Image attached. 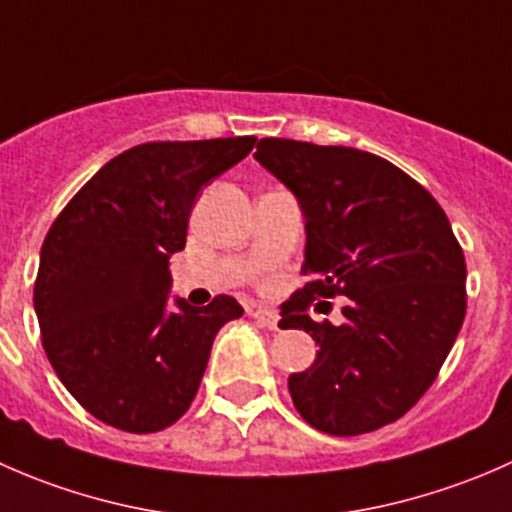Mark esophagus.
I'll return each instance as SVG.
<instances>
[{"label":"esophagus","instance_id":"1","mask_svg":"<svg viewBox=\"0 0 512 512\" xmlns=\"http://www.w3.org/2000/svg\"><path fill=\"white\" fill-rule=\"evenodd\" d=\"M250 317L255 319L260 327H267V329H277V324H280V314H277L275 309H267V307H252Z\"/></svg>","mask_w":512,"mask_h":512}]
</instances>
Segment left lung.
Returning a JSON list of instances; mask_svg holds the SVG:
<instances>
[{
    "instance_id": "1",
    "label": "left lung",
    "mask_w": 512,
    "mask_h": 512,
    "mask_svg": "<svg viewBox=\"0 0 512 512\" xmlns=\"http://www.w3.org/2000/svg\"><path fill=\"white\" fill-rule=\"evenodd\" d=\"M255 158L292 190L307 232L309 280L280 327L312 334L319 352L289 376L294 409L332 436L376 431L426 394L461 332V245L436 198L374 153L262 138ZM334 296L348 297L345 322L314 323L308 304Z\"/></svg>"
}]
</instances>
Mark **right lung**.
I'll list each match as a JSON object with an SVG mask.
<instances>
[{"mask_svg": "<svg viewBox=\"0 0 512 512\" xmlns=\"http://www.w3.org/2000/svg\"><path fill=\"white\" fill-rule=\"evenodd\" d=\"M255 136L156 141L111 158L69 200L41 245L34 309L69 394L128 433L173 426L193 404L215 334L242 307L170 299L168 260L185 247L200 190Z\"/></svg>", "mask_w": 512, "mask_h": 512, "instance_id": "add662e5", "label": "right lung"}]
</instances>
